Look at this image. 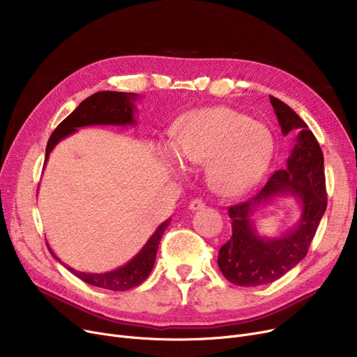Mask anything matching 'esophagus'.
<instances>
[{"mask_svg":"<svg viewBox=\"0 0 357 357\" xmlns=\"http://www.w3.org/2000/svg\"><path fill=\"white\" fill-rule=\"evenodd\" d=\"M205 207V204H204V201H201V199H192L191 202H190V210L191 211H198V210H201V208H204Z\"/></svg>","mask_w":357,"mask_h":357,"instance_id":"esophagus-1","label":"esophagus"}]
</instances>
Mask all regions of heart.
Listing matches in <instances>:
<instances>
[{"mask_svg":"<svg viewBox=\"0 0 357 357\" xmlns=\"http://www.w3.org/2000/svg\"><path fill=\"white\" fill-rule=\"evenodd\" d=\"M273 150V136L265 126L227 107L191 112L176 126L172 143H159L167 167L181 171L182 165L207 163L211 188L226 197L246 194L257 185Z\"/></svg>","mask_w":357,"mask_h":357,"instance_id":"heart-1","label":"heart"}]
</instances>
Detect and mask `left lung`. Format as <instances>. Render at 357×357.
<instances>
[{
	"label": "left lung",
	"instance_id": "1",
	"mask_svg": "<svg viewBox=\"0 0 357 357\" xmlns=\"http://www.w3.org/2000/svg\"><path fill=\"white\" fill-rule=\"evenodd\" d=\"M284 136L295 135L284 169L276 171L253 198L229 208L231 237L221 246L218 268L231 284L257 287L271 284L301 261L310 249L327 207L324 158L312 131L296 112L271 97ZM278 197H291L300 207L294 228L278 238L261 236L252 217L259 206Z\"/></svg>",
	"mask_w": 357,
	"mask_h": 357
}]
</instances>
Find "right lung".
Segmentation results:
<instances>
[{"label": "right lung", "mask_w": 357, "mask_h": 357, "mask_svg": "<svg viewBox=\"0 0 357 357\" xmlns=\"http://www.w3.org/2000/svg\"><path fill=\"white\" fill-rule=\"evenodd\" d=\"M140 97L137 93L130 92H116V91H100L96 92L93 96L84 100L78 108L56 127V130L52 133L47 146H46V158L45 165L49 159V155L54 146L68 136L77 133L78 128L88 127V126H136L137 121L135 119V114L137 112L136 101ZM171 224V218H167L159 227L155 230V233L149 237L146 245L139 250L136 256L131 257L126 265L112 269L108 272L101 273H89V272H81L68 266L66 264L54 255V252L49 248L50 255L62 264L69 272H72L75 276L79 278L84 282L109 289V291H127L131 288H136L140 285L143 280L152 272L156 253L160 238Z\"/></svg>", "instance_id": "obj_1"}]
</instances>
